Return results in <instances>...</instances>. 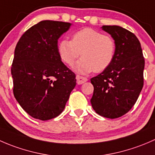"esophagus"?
Returning a JSON list of instances; mask_svg holds the SVG:
<instances>
[{
	"mask_svg": "<svg viewBox=\"0 0 155 155\" xmlns=\"http://www.w3.org/2000/svg\"><path fill=\"white\" fill-rule=\"evenodd\" d=\"M76 81H77L78 85H82V84L85 83V82H87V78L83 77V76H79V75H77V76H76Z\"/></svg>",
	"mask_w": 155,
	"mask_h": 155,
	"instance_id": "obj_1",
	"label": "esophagus"
}]
</instances>
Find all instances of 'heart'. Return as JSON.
<instances>
[{
	"instance_id": "1",
	"label": "heart",
	"mask_w": 155,
	"mask_h": 155,
	"mask_svg": "<svg viewBox=\"0 0 155 155\" xmlns=\"http://www.w3.org/2000/svg\"><path fill=\"white\" fill-rule=\"evenodd\" d=\"M116 51L115 40L108 34H103L97 30L83 28L72 36V40L63 39L58 45L61 60L69 66H75L76 72L87 74L91 72H103L113 62Z\"/></svg>"
}]
</instances>
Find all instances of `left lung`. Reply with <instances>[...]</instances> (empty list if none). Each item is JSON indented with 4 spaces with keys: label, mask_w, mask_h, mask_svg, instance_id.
Masks as SVG:
<instances>
[{
    "label": "left lung",
    "mask_w": 155,
    "mask_h": 155,
    "mask_svg": "<svg viewBox=\"0 0 155 155\" xmlns=\"http://www.w3.org/2000/svg\"><path fill=\"white\" fill-rule=\"evenodd\" d=\"M116 43L112 64L91 79L94 94L91 104L101 116L116 118L134 107L143 87L145 59L138 38L118 25H103Z\"/></svg>",
    "instance_id": "left-lung-1"
}]
</instances>
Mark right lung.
Here are the masks:
<instances>
[{
    "label": "right lung",
    "mask_w": 155,
    "mask_h": 155,
    "mask_svg": "<svg viewBox=\"0 0 155 155\" xmlns=\"http://www.w3.org/2000/svg\"><path fill=\"white\" fill-rule=\"evenodd\" d=\"M72 24L44 20L17 43L11 73L17 102L31 117L46 121L60 115L76 86V75L61 61L58 40Z\"/></svg>",
    "instance_id": "1"
}]
</instances>
